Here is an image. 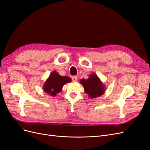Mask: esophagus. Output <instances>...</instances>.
I'll return each instance as SVG.
<instances>
[{"mask_svg": "<svg viewBox=\"0 0 150 150\" xmlns=\"http://www.w3.org/2000/svg\"><path fill=\"white\" fill-rule=\"evenodd\" d=\"M72 81H73V82H76V81H78V78H77L76 76H73L72 78Z\"/></svg>", "mask_w": 150, "mask_h": 150, "instance_id": "esophagus-1", "label": "esophagus"}]
</instances>
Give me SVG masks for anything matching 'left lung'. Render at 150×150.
<instances>
[{"label":"left lung","mask_w":150,"mask_h":150,"mask_svg":"<svg viewBox=\"0 0 150 150\" xmlns=\"http://www.w3.org/2000/svg\"><path fill=\"white\" fill-rule=\"evenodd\" d=\"M80 83L83 86L85 93L91 99L101 96L105 93V86L94 72L89 74V78L81 79Z\"/></svg>","instance_id":"left-lung-1"}]
</instances>
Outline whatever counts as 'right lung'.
Here are the masks:
<instances>
[{
  "instance_id": "1",
  "label": "right lung",
  "mask_w": 150,
  "mask_h": 150,
  "mask_svg": "<svg viewBox=\"0 0 150 150\" xmlns=\"http://www.w3.org/2000/svg\"><path fill=\"white\" fill-rule=\"evenodd\" d=\"M70 82L71 79L69 77L60 76L57 72L54 71L45 81L42 89L45 93L54 97L61 91L64 84Z\"/></svg>"
}]
</instances>
